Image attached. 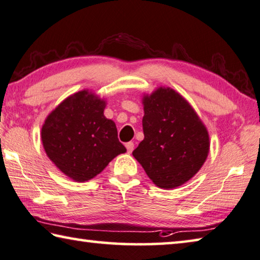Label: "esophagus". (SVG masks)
<instances>
[{
	"label": "esophagus",
	"instance_id": "34e87169",
	"mask_svg": "<svg viewBox=\"0 0 260 260\" xmlns=\"http://www.w3.org/2000/svg\"><path fill=\"white\" fill-rule=\"evenodd\" d=\"M125 147H126V151L129 152V153H131L134 151V148H135V144L134 143H131V142H129V143H126L125 144Z\"/></svg>",
	"mask_w": 260,
	"mask_h": 260
}]
</instances>
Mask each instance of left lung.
Returning <instances> with one entry per match:
<instances>
[{"label":"left lung","mask_w":260,"mask_h":260,"mask_svg":"<svg viewBox=\"0 0 260 260\" xmlns=\"http://www.w3.org/2000/svg\"><path fill=\"white\" fill-rule=\"evenodd\" d=\"M143 105L145 137L133 155L157 187H178L207 160V127L187 100L169 86L144 94Z\"/></svg>","instance_id":"obj_1"}]
</instances>
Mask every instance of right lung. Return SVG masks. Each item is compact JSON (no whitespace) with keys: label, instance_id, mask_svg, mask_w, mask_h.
Here are the masks:
<instances>
[{"label":"right lung","instance_id":"1","mask_svg":"<svg viewBox=\"0 0 260 260\" xmlns=\"http://www.w3.org/2000/svg\"><path fill=\"white\" fill-rule=\"evenodd\" d=\"M106 100L84 89L63 99L41 130L48 157L63 175L83 183L99 175L126 149L114 121L104 115Z\"/></svg>","mask_w":260,"mask_h":260}]
</instances>
